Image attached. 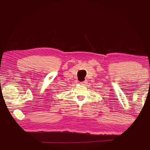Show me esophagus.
Instances as JSON below:
<instances>
[{"mask_svg":"<svg viewBox=\"0 0 150 150\" xmlns=\"http://www.w3.org/2000/svg\"><path fill=\"white\" fill-rule=\"evenodd\" d=\"M87 83H86V81H82V82H80V84H81V85H85Z\"/></svg>","mask_w":150,"mask_h":150,"instance_id":"esophagus-1","label":"esophagus"}]
</instances>
